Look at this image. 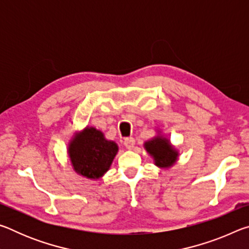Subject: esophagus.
Segmentation results:
<instances>
[{
	"mask_svg": "<svg viewBox=\"0 0 249 249\" xmlns=\"http://www.w3.org/2000/svg\"><path fill=\"white\" fill-rule=\"evenodd\" d=\"M134 145H135V140L133 137H127V138H125V140H124V146L127 149L134 148Z\"/></svg>",
	"mask_w": 249,
	"mask_h": 249,
	"instance_id": "obj_1",
	"label": "esophagus"
}]
</instances>
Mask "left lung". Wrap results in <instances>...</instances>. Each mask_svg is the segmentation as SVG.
<instances>
[{"mask_svg":"<svg viewBox=\"0 0 249 249\" xmlns=\"http://www.w3.org/2000/svg\"><path fill=\"white\" fill-rule=\"evenodd\" d=\"M145 148L154 157L156 165L162 168L174 165L178 156L166 138L162 137H156L153 141L147 142Z\"/></svg>","mask_w":249,"mask_h":249,"instance_id":"left-lung-1","label":"left lung"}]
</instances>
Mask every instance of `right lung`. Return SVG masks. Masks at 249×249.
Segmentation results:
<instances>
[{"mask_svg":"<svg viewBox=\"0 0 249 249\" xmlns=\"http://www.w3.org/2000/svg\"><path fill=\"white\" fill-rule=\"evenodd\" d=\"M117 150L114 142L105 140L100 130L88 127L71 142L69 155L78 174L99 179L108 170Z\"/></svg>","mask_w":249,"mask_h":249,"instance_id":"obj_1","label":"right lung"}]
</instances>
